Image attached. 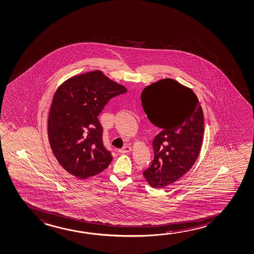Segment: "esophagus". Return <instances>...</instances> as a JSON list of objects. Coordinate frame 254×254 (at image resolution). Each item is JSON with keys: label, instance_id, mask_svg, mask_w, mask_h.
Instances as JSON below:
<instances>
[{"label": "esophagus", "instance_id": "esophagus-1", "mask_svg": "<svg viewBox=\"0 0 254 254\" xmlns=\"http://www.w3.org/2000/svg\"><path fill=\"white\" fill-rule=\"evenodd\" d=\"M131 151H132V149H131L130 146H125V147L122 148V149L119 150V152L125 154V153H128V152H130Z\"/></svg>", "mask_w": 254, "mask_h": 254}]
</instances>
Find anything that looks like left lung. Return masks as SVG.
<instances>
[{
  "mask_svg": "<svg viewBox=\"0 0 254 254\" xmlns=\"http://www.w3.org/2000/svg\"><path fill=\"white\" fill-rule=\"evenodd\" d=\"M141 102L148 119L162 130L154 137V159L143 176L154 189L177 182L201 152L204 116L190 87L167 78L144 88Z\"/></svg>",
  "mask_w": 254,
  "mask_h": 254,
  "instance_id": "obj_1",
  "label": "left lung"
}]
</instances>
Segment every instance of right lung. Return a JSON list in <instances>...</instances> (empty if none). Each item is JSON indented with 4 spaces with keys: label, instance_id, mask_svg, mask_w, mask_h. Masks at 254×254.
<instances>
[{
    "label": "right lung",
    "instance_id": "add662e5",
    "mask_svg": "<svg viewBox=\"0 0 254 254\" xmlns=\"http://www.w3.org/2000/svg\"><path fill=\"white\" fill-rule=\"evenodd\" d=\"M127 88L94 70L64 80L54 94L48 117L53 154L64 170L80 180L109 167L112 156L102 143L99 114Z\"/></svg>",
    "mask_w": 254,
    "mask_h": 254
}]
</instances>
